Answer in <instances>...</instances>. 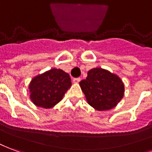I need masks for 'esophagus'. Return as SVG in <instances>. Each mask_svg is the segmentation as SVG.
<instances>
[{"label":"esophagus","instance_id":"obj_1","mask_svg":"<svg viewBox=\"0 0 152 152\" xmlns=\"http://www.w3.org/2000/svg\"><path fill=\"white\" fill-rule=\"evenodd\" d=\"M81 81L80 77H75L74 79H73V82L75 83H79Z\"/></svg>","mask_w":152,"mask_h":152}]
</instances>
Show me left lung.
<instances>
[{
	"label": "left lung",
	"instance_id": "1",
	"mask_svg": "<svg viewBox=\"0 0 152 152\" xmlns=\"http://www.w3.org/2000/svg\"><path fill=\"white\" fill-rule=\"evenodd\" d=\"M79 84L88 104L98 111L114 108L124 96V84L120 77L104 69H91Z\"/></svg>",
	"mask_w": 152,
	"mask_h": 152
}]
</instances>
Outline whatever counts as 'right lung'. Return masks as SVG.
Masks as SVG:
<instances>
[{"label": "right lung", "mask_w": 152, "mask_h": 152, "mask_svg": "<svg viewBox=\"0 0 152 152\" xmlns=\"http://www.w3.org/2000/svg\"><path fill=\"white\" fill-rule=\"evenodd\" d=\"M70 87L69 74L60 69H52L32 79L29 85L30 98L38 107L51 108L61 100Z\"/></svg>", "instance_id": "right-lung-1"}]
</instances>
